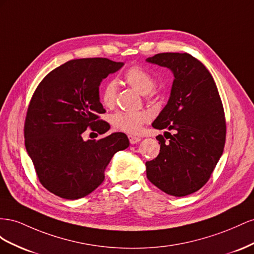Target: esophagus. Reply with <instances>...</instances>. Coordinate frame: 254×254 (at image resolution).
Segmentation results:
<instances>
[{"instance_id":"esophagus-1","label":"esophagus","mask_w":254,"mask_h":254,"mask_svg":"<svg viewBox=\"0 0 254 254\" xmlns=\"http://www.w3.org/2000/svg\"><path fill=\"white\" fill-rule=\"evenodd\" d=\"M128 139H129V142H131L132 144H135L141 140V138H139V137H136L133 135H128Z\"/></svg>"}]
</instances>
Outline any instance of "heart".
<instances>
[{
  "label": "heart",
  "instance_id": "heart-1",
  "mask_svg": "<svg viewBox=\"0 0 254 254\" xmlns=\"http://www.w3.org/2000/svg\"><path fill=\"white\" fill-rule=\"evenodd\" d=\"M126 83L131 86L140 95L151 98L154 95L155 78L150 72L144 70L141 67L133 66L128 68L123 75ZM118 86L115 79L107 81L100 90V100L105 107H113L117 98ZM151 116L146 111L139 112H118L112 116L111 122L113 127L118 131L127 134H137L144 123H147Z\"/></svg>",
  "mask_w": 254,
  "mask_h": 254
}]
</instances>
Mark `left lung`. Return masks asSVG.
Wrapping results in <instances>:
<instances>
[{"label":"left lung","mask_w":254,"mask_h":254,"mask_svg":"<svg viewBox=\"0 0 254 254\" xmlns=\"http://www.w3.org/2000/svg\"><path fill=\"white\" fill-rule=\"evenodd\" d=\"M148 63L171 70L168 103L152 127L165 132L156 139L159 154L146 163L147 178L175 197L199 190L211 178L226 142V118L214 78L201 62L187 53H159ZM169 134V137L165 136Z\"/></svg>","instance_id":"8db88e82"}]
</instances>
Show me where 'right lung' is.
I'll list each match as a JSON object with an SVG mask.
<instances>
[{"instance_id":"right-lung-1","label":"right lung","mask_w":254,"mask_h":254,"mask_svg":"<svg viewBox=\"0 0 254 254\" xmlns=\"http://www.w3.org/2000/svg\"><path fill=\"white\" fill-rule=\"evenodd\" d=\"M123 63L107 59L72 60L52 70L36 88L26 113L25 148L42 186L61 198L75 200L104 181L116 152L128 147L127 136L113 133L99 140L83 139L90 127L110 129L99 119L105 113L99 86Z\"/></svg>"}]
</instances>
